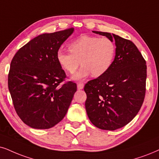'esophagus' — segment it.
I'll list each match as a JSON object with an SVG mask.
<instances>
[{
	"label": "esophagus",
	"instance_id": "1",
	"mask_svg": "<svg viewBox=\"0 0 159 159\" xmlns=\"http://www.w3.org/2000/svg\"><path fill=\"white\" fill-rule=\"evenodd\" d=\"M84 87V84H81V83L78 84V85H77L78 89H79V90L80 89H83Z\"/></svg>",
	"mask_w": 159,
	"mask_h": 159
}]
</instances>
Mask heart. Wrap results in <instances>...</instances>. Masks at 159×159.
<instances>
[{
  "instance_id": "obj_1",
  "label": "heart",
  "mask_w": 159,
  "mask_h": 159,
  "mask_svg": "<svg viewBox=\"0 0 159 159\" xmlns=\"http://www.w3.org/2000/svg\"><path fill=\"white\" fill-rule=\"evenodd\" d=\"M70 51L63 49L56 52V60L61 67L68 73H73L74 81H81L92 73L99 77L106 73L113 64L116 55V45L111 39L92 36H82L69 45Z\"/></svg>"
}]
</instances>
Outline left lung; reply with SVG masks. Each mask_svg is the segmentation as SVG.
I'll list each match as a JSON object with an SVG mask.
<instances>
[{"mask_svg": "<svg viewBox=\"0 0 159 159\" xmlns=\"http://www.w3.org/2000/svg\"><path fill=\"white\" fill-rule=\"evenodd\" d=\"M115 42L116 55L110 69L84 86L86 111L94 126L114 130L137 114L145 95L146 61L130 40L114 34L92 31Z\"/></svg>", "mask_w": 159, "mask_h": 159, "instance_id": "1", "label": "left lung"}]
</instances>
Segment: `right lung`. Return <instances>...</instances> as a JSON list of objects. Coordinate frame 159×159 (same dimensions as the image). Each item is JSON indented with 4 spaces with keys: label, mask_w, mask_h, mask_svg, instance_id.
Here are the masks:
<instances>
[{
    "label": "right lung",
    "mask_w": 159,
    "mask_h": 159,
    "mask_svg": "<svg viewBox=\"0 0 159 159\" xmlns=\"http://www.w3.org/2000/svg\"><path fill=\"white\" fill-rule=\"evenodd\" d=\"M74 29L43 34L25 44L11 60L8 86L17 115L36 129H48L65 117L77 90L66 77L56 52Z\"/></svg>",
    "instance_id": "1"
}]
</instances>
